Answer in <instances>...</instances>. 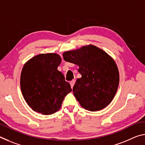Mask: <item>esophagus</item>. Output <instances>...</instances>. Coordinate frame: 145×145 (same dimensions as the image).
Returning <instances> with one entry per match:
<instances>
[{"label": "esophagus", "instance_id": "34e87169", "mask_svg": "<svg viewBox=\"0 0 145 145\" xmlns=\"http://www.w3.org/2000/svg\"><path fill=\"white\" fill-rule=\"evenodd\" d=\"M75 80H72V81H70V86H71V87H72V88H73V86H74V84H75Z\"/></svg>", "mask_w": 145, "mask_h": 145}]
</instances>
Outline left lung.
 Listing matches in <instances>:
<instances>
[{
	"instance_id": "obj_1",
	"label": "left lung",
	"mask_w": 145,
	"mask_h": 145,
	"mask_svg": "<svg viewBox=\"0 0 145 145\" xmlns=\"http://www.w3.org/2000/svg\"><path fill=\"white\" fill-rule=\"evenodd\" d=\"M63 56L65 61L79 67L82 77L77 78L73 92L80 105L90 111L107 107L119 85V72L113 59L92 45L65 52Z\"/></svg>"
}]
</instances>
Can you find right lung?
Here are the masks:
<instances>
[{
    "instance_id": "add662e5",
    "label": "right lung",
    "mask_w": 145,
    "mask_h": 145,
    "mask_svg": "<svg viewBox=\"0 0 145 145\" xmlns=\"http://www.w3.org/2000/svg\"><path fill=\"white\" fill-rule=\"evenodd\" d=\"M61 58L57 54H39L22 68L20 87L24 99L34 111L48 115L61 108L66 95L72 91L57 67Z\"/></svg>"
}]
</instances>
